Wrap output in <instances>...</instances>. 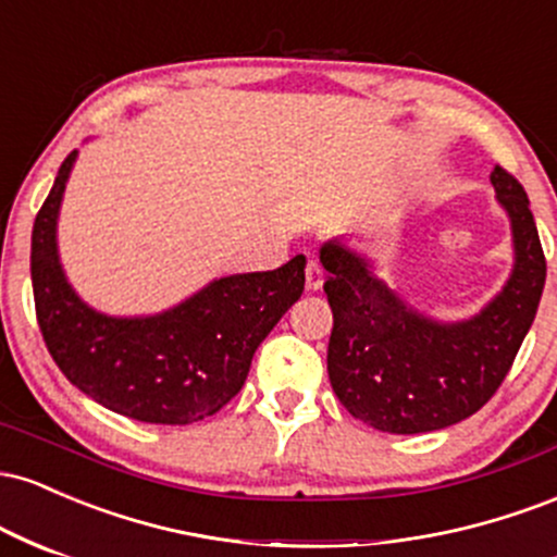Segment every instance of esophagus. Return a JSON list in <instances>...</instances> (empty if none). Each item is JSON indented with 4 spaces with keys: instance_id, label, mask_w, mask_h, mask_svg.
<instances>
[{
    "instance_id": "34e87169",
    "label": "esophagus",
    "mask_w": 557,
    "mask_h": 557,
    "mask_svg": "<svg viewBox=\"0 0 557 557\" xmlns=\"http://www.w3.org/2000/svg\"><path fill=\"white\" fill-rule=\"evenodd\" d=\"M322 283H324L322 264H319V259L311 257L309 261H306V287H309V290H319Z\"/></svg>"
}]
</instances>
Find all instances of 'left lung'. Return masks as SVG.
Here are the masks:
<instances>
[{"label": "left lung", "mask_w": 557, "mask_h": 557, "mask_svg": "<svg viewBox=\"0 0 557 557\" xmlns=\"http://www.w3.org/2000/svg\"><path fill=\"white\" fill-rule=\"evenodd\" d=\"M492 185L513 225L516 267L500 296L469 322L417 314L361 257L341 243L322 246L332 309L327 372L354 419L393 434L445 430L503 385L534 322L547 261L521 183L497 164Z\"/></svg>", "instance_id": "obj_1"}]
</instances>
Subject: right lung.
<instances>
[{
  "mask_svg": "<svg viewBox=\"0 0 557 557\" xmlns=\"http://www.w3.org/2000/svg\"><path fill=\"white\" fill-rule=\"evenodd\" d=\"M75 151L57 172L30 235L36 319L60 372L114 413L146 424H196L240 393L259 343L300 298L306 257L270 272L214 280L177 309L146 319L96 314L57 259V212Z\"/></svg>",
  "mask_w": 557,
  "mask_h": 557,
  "instance_id": "1",
  "label": "right lung"
}]
</instances>
